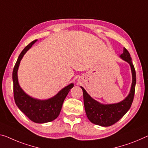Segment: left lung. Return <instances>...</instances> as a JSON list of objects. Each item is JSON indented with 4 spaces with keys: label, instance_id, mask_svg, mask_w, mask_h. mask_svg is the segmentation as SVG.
Masks as SVG:
<instances>
[{
    "label": "left lung",
    "instance_id": "8db88e82",
    "mask_svg": "<svg viewBox=\"0 0 148 148\" xmlns=\"http://www.w3.org/2000/svg\"><path fill=\"white\" fill-rule=\"evenodd\" d=\"M120 58L129 63L132 75L130 90L128 96L123 101L118 103L102 104L93 99L85 88L81 87L83 92L84 106L87 116L92 123L99 126L106 127L115 124L128 112L133 102L136 83L134 66L132 62V58L128 51L125 47H124L123 53L120 56Z\"/></svg>",
    "mask_w": 148,
    "mask_h": 148
}]
</instances>
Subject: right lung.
<instances>
[{"instance_id":"obj_1","label":"right lung","mask_w":148,"mask_h":148,"mask_svg":"<svg viewBox=\"0 0 148 148\" xmlns=\"http://www.w3.org/2000/svg\"><path fill=\"white\" fill-rule=\"evenodd\" d=\"M36 41L37 40L32 42L22 50L14 67L12 72L14 98L16 106L29 120L36 123L43 124L53 121L58 118L61 112L63 101L74 85L73 83H71L63 88L55 96L46 100L35 99L24 91L20 87L18 80V70L20 61L24 54L35 44Z\"/></svg>"}]
</instances>
